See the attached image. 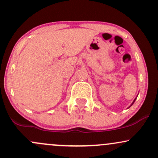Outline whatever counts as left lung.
Masks as SVG:
<instances>
[{"instance_id": "left-lung-1", "label": "left lung", "mask_w": 158, "mask_h": 158, "mask_svg": "<svg viewBox=\"0 0 158 158\" xmlns=\"http://www.w3.org/2000/svg\"><path fill=\"white\" fill-rule=\"evenodd\" d=\"M135 100H136V99H135V100H134V101H133V103H134V102H135ZM133 103H132V104H133Z\"/></svg>"}]
</instances>
